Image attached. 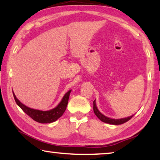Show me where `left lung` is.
I'll return each mask as SVG.
<instances>
[{
	"instance_id": "left-lung-1",
	"label": "left lung",
	"mask_w": 160,
	"mask_h": 160,
	"mask_svg": "<svg viewBox=\"0 0 160 160\" xmlns=\"http://www.w3.org/2000/svg\"><path fill=\"white\" fill-rule=\"evenodd\" d=\"M93 110H94V113H95V115L97 116V118H98L99 120H101L102 122L112 124V125H120V124H123L124 123L127 122L128 121H129L130 119L134 116V114H132V116H128V117L117 118V119L107 117V116L102 114V113L99 112V109H97V107L96 105V100H94L93 102Z\"/></svg>"
}]
</instances>
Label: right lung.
Listing matches in <instances>:
<instances>
[{"label": "right lung", "instance_id": "1", "mask_svg": "<svg viewBox=\"0 0 160 160\" xmlns=\"http://www.w3.org/2000/svg\"><path fill=\"white\" fill-rule=\"evenodd\" d=\"M70 92H71V90H70L64 94V96L62 98L60 103L55 108L48 111L34 109L27 107L21 102H20V100L16 97L13 91L12 93L17 104L21 108V109L24 112L27 113L29 116H30L33 120L41 123H50L58 120L63 114V113L66 109L68 102Z\"/></svg>", "mask_w": 160, "mask_h": 160}]
</instances>
